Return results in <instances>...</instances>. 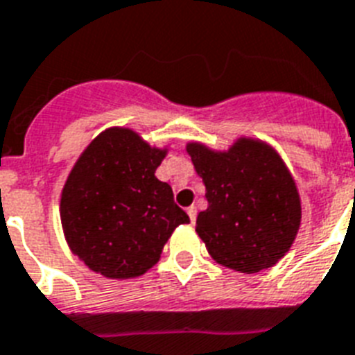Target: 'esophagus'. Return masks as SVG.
I'll return each mask as SVG.
<instances>
[{
  "label": "esophagus",
  "mask_w": 355,
  "mask_h": 355,
  "mask_svg": "<svg viewBox=\"0 0 355 355\" xmlns=\"http://www.w3.org/2000/svg\"><path fill=\"white\" fill-rule=\"evenodd\" d=\"M187 215H189V220H191V224H195V220H197V207L195 206L187 207Z\"/></svg>",
  "instance_id": "34e87169"
}]
</instances>
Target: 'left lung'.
<instances>
[{
  "instance_id": "8db88e82",
  "label": "left lung",
  "mask_w": 355,
  "mask_h": 355,
  "mask_svg": "<svg viewBox=\"0 0 355 355\" xmlns=\"http://www.w3.org/2000/svg\"><path fill=\"white\" fill-rule=\"evenodd\" d=\"M195 171L206 186L207 209L195 232L220 266L257 273L277 264L301 226L297 184L275 149L241 137L224 151L187 142Z\"/></svg>"
}]
</instances>
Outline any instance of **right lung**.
<instances>
[{"mask_svg":"<svg viewBox=\"0 0 355 355\" xmlns=\"http://www.w3.org/2000/svg\"><path fill=\"white\" fill-rule=\"evenodd\" d=\"M168 148L149 146L129 128L102 131L78 157L60 198L71 252L107 279L151 270L180 224L189 223L155 171Z\"/></svg>","mask_w":355,"mask_h":355,"instance_id":"obj_1","label":"right lung"}]
</instances>
